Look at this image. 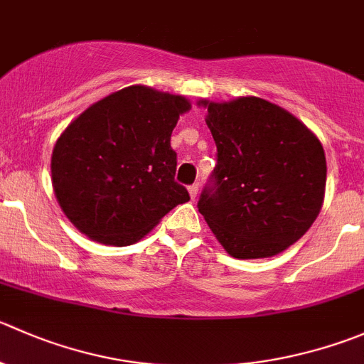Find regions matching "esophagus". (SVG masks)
<instances>
[{
  "label": "esophagus",
  "mask_w": 364,
  "mask_h": 364,
  "mask_svg": "<svg viewBox=\"0 0 364 364\" xmlns=\"http://www.w3.org/2000/svg\"><path fill=\"white\" fill-rule=\"evenodd\" d=\"M188 192H190V197H192V199H196L197 192H199V185H197V183H193L192 186H188Z\"/></svg>",
  "instance_id": "esophagus-1"
}]
</instances>
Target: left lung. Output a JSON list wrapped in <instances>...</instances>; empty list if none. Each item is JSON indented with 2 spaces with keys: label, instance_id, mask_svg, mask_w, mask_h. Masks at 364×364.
Returning a JSON list of instances; mask_svg holds the SVG:
<instances>
[{
  "label": "left lung",
  "instance_id": "8db88e82",
  "mask_svg": "<svg viewBox=\"0 0 364 364\" xmlns=\"http://www.w3.org/2000/svg\"><path fill=\"white\" fill-rule=\"evenodd\" d=\"M217 165L199 197L200 215L229 256L283 252L315 222L326 193V153L297 117L259 97L200 101Z\"/></svg>",
  "mask_w": 364,
  "mask_h": 364
}]
</instances>
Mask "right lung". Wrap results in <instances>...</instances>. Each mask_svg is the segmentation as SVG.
<instances>
[{"mask_svg": "<svg viewBox=\"0 0 364 364\" xmlns=\"http://www.w3.org/2000/svg\"><path fill=\"white\" fill-rule=\"evenodd\" d=\"M188 110L183 96L133 85L67 126L53 149V190L83 235L107 245H132L190 200L174 179L178 156L171 147L172 129Z\"/></svg>", "mask_w": 364, "mask_h": 364, "instance_id": "right-lung-1", "label": "right lung"}]
</instances>
